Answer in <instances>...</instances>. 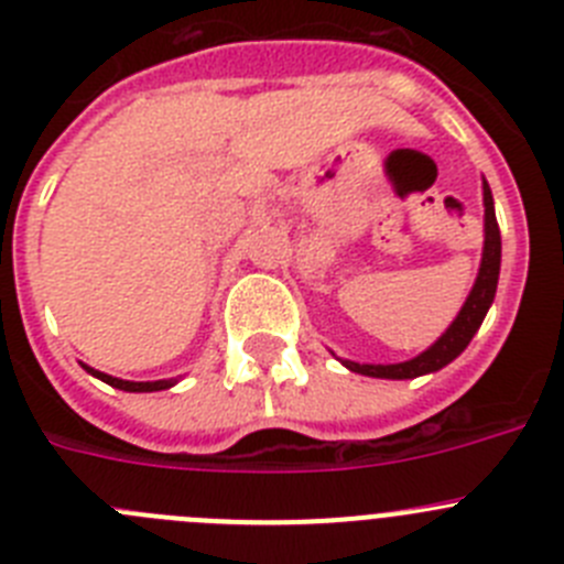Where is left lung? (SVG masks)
Returning <instances> with one entry per match:
<instances>
[{"label":"left lung","mask_w":564,"mask_h":564,"mask_svg":"<svg viewBox=\"0 0 564 564\" xmlns=\"http://www.w3.org/2000/svg\"><path fill=\"white\" fill-rule=\"evenodd\" d=\"M482 257H480V271H477L475 285L468 291L466 302H463L460 313L455 316L446 333L437 338L432 347H426L423 352H417L410 361L398 364H358L350 358H338V361L347 367L350 372L370 378H390V381H403V378H417L430 376V372L443 370L446 364L455 361L463 350L468 347V341L475 338V333L480 330L482 318H486L488 307L495 302L497 293V279H500V228H497V214H495V197H491V188L482 181Z\"/></svg>","instance_id":"8db88e82"}]
</instances>
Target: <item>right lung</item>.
<instances>
[{"mask_svg":"<svg viewBox=\"0 0 564 564\" xmlns=\"http://www.w3.org/2000/svg\"><path fill=\"white\" fill-rule=\"evenodd\" d=\"M84 370H87L89 376L101 378L104 383H109V387H115V390H123V392H161L177 383V378H161V381H123V378H112L101 370H93V367H87V364H84Z\"/></svg>","mask_w":564,"mask_h":564,"instance_id":"add662e5","label":"right lung"}]
</instances>
